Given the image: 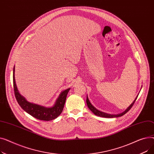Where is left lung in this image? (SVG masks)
I'll return each instance as SVG.
<instances>
[{
    "mask_svg": "<svg viewBox=\"0 0 154 154\" xmlns=\"http://www.w3.org/2000/svg\"><path fill=\"white\" fill-rule=\"evenodd\" d=\"M137 97H138V95H137V96L136 97V98L135 99V100H134V102L129 106L127 109L126 110H125V111H124L123 112L120 113V114H107V113H105L103 112H102V111H100L98 109H97L94 106H92V104L91 103L90 100H88V96L87 95V100H86V102H87V106L88 107V109H89L94 114H95V116H99V117H105V118H114V117H121L124 116L125 114H126V113L130 110L131 109V107H132V106L134 105V103H135Z\"/></svg>",
    "mask_w": 154,
    "mask_h": 154,
    "instance_id": "left-lung-1",
    "label": "left lung"
}]
</instances>
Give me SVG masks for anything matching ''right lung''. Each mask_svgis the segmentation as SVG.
Here are the masks:
<instances>
[{
  "label": "right lung",
  "instance_id": "add662e5",
  "mask_svg": "<svg viewBox=\"0 0 154 154\" xmlns=\"http://www.w3.org/2000/svg\"><path fill=\"white\" fill-rule=\"evenodd\" d=\"M14 74L15 67L13 69V83L15 96L19 106L24 111H26L29 114L38 120L45 121L54 120L60 115L63 110L65 102H66L67 94L70 88H67L66 90L61 92L59 97L57 99L52 107H47L28 102L26 99L19 93L15 83Z\"/></svg>",
  "mask_w": 154,
  "mask_h": 154
}]
</instances>
